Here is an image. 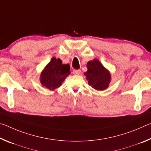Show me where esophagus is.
Returning a JSON list of instances; mask_svg holds the SVG:
<instances>
[{"mask_svg":"<svg viewBox=\"0 0 151 151\" xmlns=\"http://www.w3.org/2000/svg\"><path fill=\"white\" fill-rule=\"evenodd\" d=\"M81 73V70H79V69H78V70H73V74H74V75H80Z\"/></svg>","mask_w":151,"mask_h":151,"instance_id":"34e87169","label":"esophagus"}]
</instances>
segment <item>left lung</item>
Masks as SVG:
<instances>
[{
    "mask_svg": "<svg viewBox=\"0 0 151 151\" xmlns=\"http://www.w3.org/2000/svg\"><path fill=\"white\" fill-rule=\"evenodd\" d=\"M87 68V72L85 75L92 87L98 91H103L108 87L111 81L110 73L98 60L89 61Z\"/></svg>",
    "mask_w": 151,
    "mask_h": 151,
    "instance_id": "8db88e82",
    "label": "left lung"
}]
</instances>
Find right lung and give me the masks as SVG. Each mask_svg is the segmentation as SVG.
I'll return each mask as SVG.
<instances>
[{
  "mask_svg": "<svg viewBox=\"0 0 151 151\" xmlns=\"http://www.w3.org/2000/svg\"><path fill=\"white\" fill-rule=\"evenodd\" d=\"M70 74V65H63L59 58H52L40 76V82L45 87L54 90L61 85Z\"/></svg>",
  "mask_w": 151,
  "mask_h": 151,
  "instance_id": "obj_1",
  "label": "right lung"
}]
</instances>
